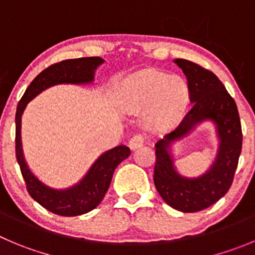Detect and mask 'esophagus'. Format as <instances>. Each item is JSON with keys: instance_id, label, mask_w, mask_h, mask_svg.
Returning a JSON list of instances; mask_svg holds the SVG:
<instances>
[{"instance_id": "esophagus-1", "label": "esophagus", "mask_w": 255, "mask_h": 255, "mask_svg": "<svg viewBox=\"0 0 255 255\" xmlns=\"http://www.w3.org/2000/svg\"><path fill=\"white\" fill-rule=\"evenodd\" d=\"M143 142H144L143 135H142V134H134L132 138L129 139L128 144H129L130 149H137V148H139L142 144H143Z\"/></svg>"}]
</instances>
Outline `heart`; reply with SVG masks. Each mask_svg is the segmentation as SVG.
Returning <instances> with one entry per match:
<instances>
[{
	"label": "heart",
	"instance_id": "obj_1",
	"mask_svg": "<svg viewBox=\"0 0 255 255\" xmlns=\"http://www.w3.org/2000/svg\"><path fill=\"white\" fill-rule=\"evenodd\" d=\"M189 101L186 82L157 69H144L123 82L120 104L128 113L146 112L148 129L161 132L172 127Z\"/></svg>",
	"mask_w": 255,
	"mask_h": 255
}]
</instances>
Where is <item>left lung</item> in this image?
Masks as SVG:
<instances>
[{"mask_svg":"<svg viewBox=\"0 0 255 255\" xmlns=\"http://www.w3.org/2000/svg\"><path fill=\"white\" fill-rule=\"evenodd\" d=\"M173 61L186 75L191 106L178 127L154 144L153 181L167 205L182 213H196L215 204L232 186L242 152V125L234 99L215 74L185 59ZM204 120L216 125L217 157L204 175L186 178L175 170L170 143L186 136Z\"/></svg>","mask_w":255,"mask_h":255,"instance_id":"left-lung-1","label":"left lung"}]
</instances>
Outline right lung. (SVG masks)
Returning a JSON list of instances; mask_svg holds the SVG:
<instances>
[{
  "instance_id": "add662e5",
  "label": "right lung",
  "mask_w": 255,
  "mask_h": 255,
  "mask_svg": "<svg viewBox=\"0 0 255 255\" xmlns=\"http://www.w3.org/2000/svg\"><path fill=\"white\" fill-rule=\"evenodd\" d=\"M104 63L99 56L69 59L49 66L35 78L26 89L16 111V158L30 196L41 206L61 216H78L89 213L101 204L108 191L113 172L130 154L127 146H117L97 158L84 177L74 186L56 190L41 182L31 172L25 161L21 143V116L31 99L56 84H89L94 80L95 69Z\"/></svg>"
}]
</instances>
